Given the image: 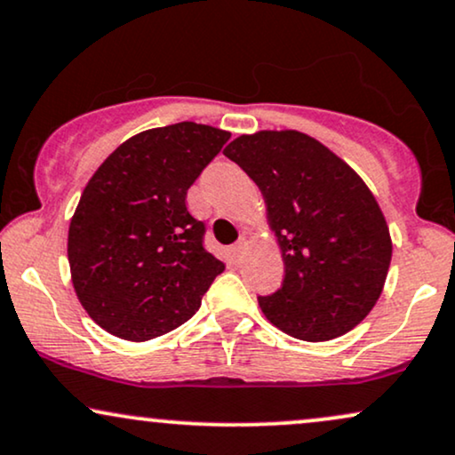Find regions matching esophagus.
I'll return each mask as SVG.
<instances>
[{
    "label": "esophagus",
    "mask_w": 455,
    "mask_h": 455,
    "mask_svg": "<svg viewBox=\"0 0 455 455\" xmlns=\"http://www.w3.org/2000/svg\"><path fill=\"white\" fill-rule=\"evenodd\" d=\"M245 245H247L245 237H239L237 243H235V245L231 247V258H233V262H239V260H241V256H243V251H245Z\"/></svg>",
    "instance_id": "esophagus-1"
}]
</instances>
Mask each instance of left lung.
<instances>
[{"label":"left lung","mask_w":455,"mask_h":455,"mask_svg":"<svg viewBox=\"0 0 455 455\" xmlns=\"http://www.w3.org/2000/svg\"><path fill=\"white\" fill-rule=\"evenodd\" d=\"M260 188L283 254V283L262 313L298 340L359 325L382 294L393 243L384 214L350 165L302 132H256L224 148Z\"/></svg>","instance_id":"obj_1"}]
</instances>
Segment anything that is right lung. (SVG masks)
<instances>
[{"mask_svg":"<svg viewBox=\"0 0 455 455\" xmlns=\"http://www.w3.org/2000/svg\"><path fill=\"white\" fill-rule=\"evenodd\" d=\"M231 134L180 122L132 136L85 185L68 227L75 294L102 330L145 342L197 313L224 264L187 191Z\"/></svg>","mask_w":455,"mask_h":455,"instance_id":"1","label":"right lung"}]
</instances>
